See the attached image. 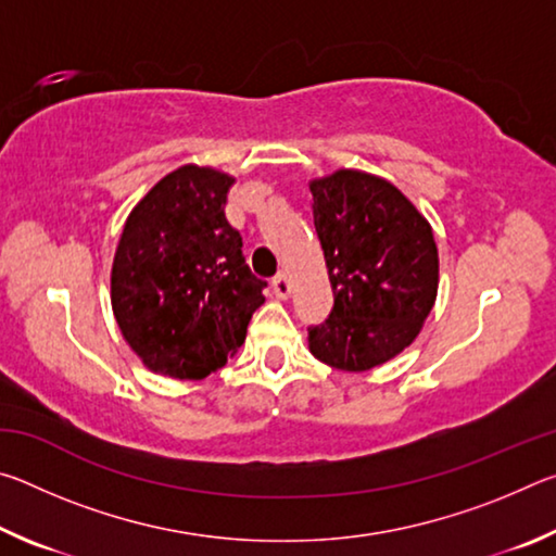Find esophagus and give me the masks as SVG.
Masks as SVG:
<instances>
[{"label": "esophagus", "mask_w": 556, "mask_h": 556, "mask_svg": "<svg viewBox=\"0 0 556 556\" xmlns=\"http://www.w3.org/2000/svg\"><path fill=\"white\" fill-rule=\"evenodd\" d=\"M291 279L287 271H281V275H277L275 279H271V291H275L277 299H289L291 296Z\"/></svg>", "instance_id": "obj_1"}]
</instances>
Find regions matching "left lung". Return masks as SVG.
Masks as SVG:
<instances>
[{
    "instance_id": "left-lung-1",
    "label": "left lung",
    "mask_w": 556,
    "mask_h": 556,
    "mask_svg": "<svg viewBox=\"0 0 556 556\" xmlns=\"http://www.w3.org/2000/svg\"><path fill=\"white\" fill-rule=\"evenodd\" d=\"M333 308L308 328V351L365 372L414 343L439 291L434 230L388 178L357 168L308 181Z\"/></svg>"
}]
</instances>
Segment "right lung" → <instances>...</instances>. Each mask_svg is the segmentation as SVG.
<instances>
[{
  "label": "right lung",
  "instance_id": "add662e5",
  "mask_svg": "<svg viewBox=\"0 0 556 556\" xmlns=\"http://www.w3.org/2000/svg\"><path fill=\"white\" fill-rule=\"evenodd\" d=\"M235 176L186 164L127 215L110 275L112 314L149 370L201 380L244 343L265 281L225 220Z\"/></svg>",
  "mask_w": 556,
  "mask_h": 556
}]
</instances>
